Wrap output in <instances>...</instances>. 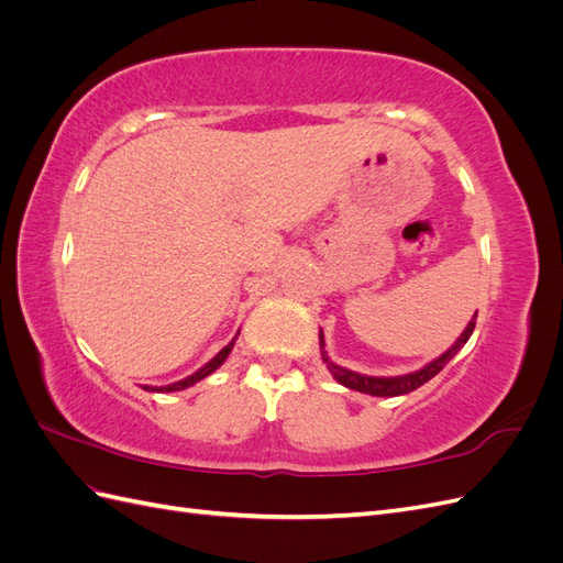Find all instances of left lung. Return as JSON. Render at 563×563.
Returning <instances> with one entry per match:
<instances>
[{
    "instance_id": "8db88e82",
    "label": "left lung",
    "mask_w": 563,
    "mask_h": 563,
    "mask_svg": "<svg viewBox=\"0 0 563 563\" xmlns=\"http://www.w3.org/2000/svg\"><path fill=\"white\" fill-rule=\"evenodd\" d=\"M474 321H476V314L474 319L467 323L465 331L460 333V338L455 340V343L444 352L439 354L434 362L424 364L422 368L413 371V373H406V376H391V378H378V376H364V373H356V371H350L345 366H338L335 362L329 360L327 350H323V331H319V347H321V360L323 364H327V368L331 371V376L340 383L345 385L350 389H356V391H364V395H373V397H399V395H408V391L418 389L420 385H424L428 380H432L437 373L444 368L453 356L460 352V347H463L472 331H474Z\"/></svg>"
}]
</instances>
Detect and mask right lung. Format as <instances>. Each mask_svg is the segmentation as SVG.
<instances>
[{"label":"right lung","instance_id":"right-lung-1","mask_svg":"<svg viewBox=\"0 0 563 563\" xmlns=\"http://www.w3.org/2000/svg\"><path fill=\"white\" fill-rule=\"evenodd\" d=\"M232 347H234V340H230V343H228L223 350H220L211 362H207L199 371H195L192 376H187V378H183V380H178V383H172V385H164V387H150V385H145V389H147V391H178V389H185V387H192L195 383H199V380H203L207 376H211V373H213L216 368L223 366V362L228 360V354L232 352Z\"/></svg>","mask_w":563,"mask_h":563}]
</instances>
